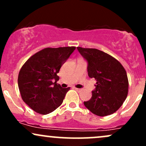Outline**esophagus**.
<instances>
[{"instance_id": "34e87169", "label": "esophagus", "mask_w": 146, "mask_h": 146, "mask_svg": "<svg viewBox=\"0 0 146 146\" xmlns=\"http://www.w3.org/2000/svg\"><path fill=\"white\" fill-rule=\"evenodd\" d=\"M74 88L77 90V91H79V92L81 91V88Z\"/></svg>"}]
</instances>
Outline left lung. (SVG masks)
<instances>
[{
  "label": "left lung",
  "instance_id": "1",
  "mask_svg": "<svg viewBox=\"0 0 146 146\" xmlns=\"http://www.w3.org/2000/svg\"><path fill=\"white\" fill-rule=\"evenodd\" d=\"M87 62V71L97 85L92 97L84 104L91 113L100 117L116 112L128 95L127 73L121 63L108 53L96 49L77 47Z\"/></svg>",
  "mask_w": 146,
  "mask_h": 146
}]
</instances>
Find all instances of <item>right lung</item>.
Returning <instances> with one entry per match:
<instances>
[{
    "instance_id": "1",
    "label": "right lung",
    "mask_w": 146,
    "mask_h": 146,
    "mask_svg": "<svg viewBox=\"0 0 146 146\" xmlns=\"http://www.w3.org/2000/svg\"><path fill=\"white\" fill-rule=\"evenodd\" d=\"M75 49V46L44 48L22 66L18 88L23 101L35 112L46 115L62 104L70 87L63 88L56 83L57 73Z\"/></svg>"
}]
</instances>
